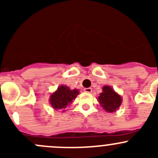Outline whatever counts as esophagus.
<instances>
[{
  "label": "esophagus",
  "mask_w": 158,
  "mask_h": 158,
  "mask_svg": "<svg viewBox=\"0 0 158 158\" xmlns=\"http://www.w3.org/2000/svg\"><path fill=\"white\" fill-rule=\"evenodd\" d=\"M92 89L91 88H85V89H84V92H87V93H91L92 92Z\"/></svg>",
  "instance_id": "34e87169"
}]
</instances>
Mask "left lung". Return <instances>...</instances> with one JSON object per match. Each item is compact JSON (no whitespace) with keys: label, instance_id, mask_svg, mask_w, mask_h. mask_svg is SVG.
I'll list each match as a JSON object with an SVG mask.
<instances>
[{"label":"left lung","instance_id":"left-lung-1","mask_svg":"<svg viewBox=\"0 0 158 158\" xmlns=\"http://www.w3.org/2000/svg\"><path fill=\"white\" fill-rule=\"evenodd\" d=\"M102 90L103 92L100 93L98 98V102L106 111L114 112L122 104V97L109 85H105Z\"/></svg>","mask_w":158,"mask_h":158}]
</instances>
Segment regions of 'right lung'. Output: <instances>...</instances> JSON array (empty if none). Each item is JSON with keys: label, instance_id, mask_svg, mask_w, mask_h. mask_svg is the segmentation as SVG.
<instances>
[{"label": "right lung", "instance_id": "1", "mask_svg": "<svg viewBox=\"0 0 158 158\" xmlns=\"http://www.w3.org/2000/svg\"><path fill=\"white\" fill-rule=\"evenodd\" d=\"M78 89L71 90L66 85H60L57 90L51 95L49 98V102L52 107L55 110H62L64 111V109L77 97L79 95Z\"/></svg>", "mask_w": 158, "mask_h": 158}]
</instances>
